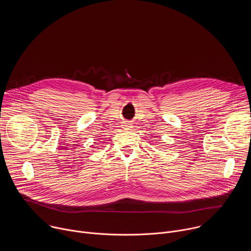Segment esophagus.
<instances>
[{
	"label": "esophagus",
	"instance_id": "34e87169",
	"mask_svg": "<svg viewBox=\"0 0 251 251\" xmlns=\"http://www.w3.org/2000/svg\"><path fill=\"white\" fill-rule=\"evenodd\" d=\"M124 128H126V129H130L131 127H132V125H131V123L130 122H126V123H124Z\"/></svg>",
	"mask_w": 251,
	"mask_h": 251
}]
</instances>
